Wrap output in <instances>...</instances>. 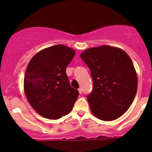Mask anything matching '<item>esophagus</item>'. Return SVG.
<instances>
[{"mask_svg":"<svg viewBox=\"0 0 152 152\" xmlns=\"http://www.w3.org/2000/svg\"><path fill=\"white\" fill-rule=\"evenodd\" d=\"M78 92H79V94H82V89H81V88H78Z\"/></svg>","mask_w":152,"mask_h":152,"instance_id":"34e87169","label":"esophagus"}]
</instances>
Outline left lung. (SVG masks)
Wrapping results in <instances>:
<instances>
[{"instance_id": "obj_1", "label": "left lung", "mask_w": 152, "mask_h": 152, "mask_svg": "<svg viewBox=\"0 0 152 152\" xmlns=\"http://www.w3.org/2000/svg\"><path fill=\"white\" fill-rule=\"evenodd\" d=\"M80 56L93 79V91L87 96L91 113L103 121L119 118L137 91V74L129 56L121 48L104 45L88 48Z\"/></svg>"}]
</instances>
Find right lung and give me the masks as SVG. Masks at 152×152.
Segmentation results:
<instances>
[{
  "instance_id": "1",
  "label": "right lung",
  "mask_w": 152,
  "mask_h": 152,
  "mask_svg": "<svg viewBox=\"0 0 152 152\" xmlns=\"http://www.w3.org/2000/svg\"><path fill=\"white\" fill-rule=\"evenodd\" d=\"M75 56L73 48L58 44L40 50L31 59L24 76V92L38 114L58 119L69 114L78 96L66 74Z\"/></svg>"
}]
</instances>
